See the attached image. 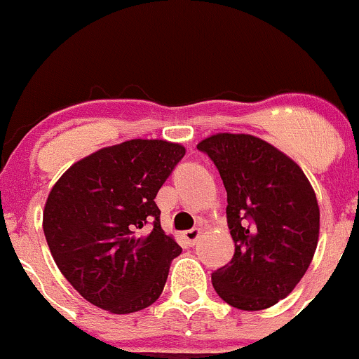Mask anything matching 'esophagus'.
Wrapping results in <instances>:
<instances>
[{"label": "esophagus", "mask_w": 359, "mask_h": 359, "mask_svg": "<svg viewBox=\"0 0 359 359\" xmlns=\"http://www.w3.org/2000/svg\"><path fill=\"white\" fill-rule=\"evenodd\" d=\"M200 236H201V229L200 228H193V229H189V231L182 233V238L186 240L189 245H194V243H196V240L200 238Z\"/></svg>", "instance_id": "esophagus-1"}]
</instances>
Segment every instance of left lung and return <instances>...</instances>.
I'll return each instance as SVG.
<instances>
[{
    "label": "left lung",
    "instance_id": "8db88e82",
    "mask_svg": "<svg viewBox=\"0 0 359 359\" xmlns=\"http://www.w3.org/2000/svg\"><path fill=\"white\" fill-rule=\"evenodd\" d=\"M196 147L219 170L235 242L212 286L231 307L264 311L286 298L311 266L319 240L314 187L290 156L254 135L215 133Z\"/></svg>",
    "mask_w": 359,
    "mask_h": 359
}]
</instances>
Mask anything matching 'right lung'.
<instances>
[{
	"instance_id": "obj_1",
	"label": "right lung",
	"mask_w": 359,
	"mask_h": 359,
	"mask_svg": "<svg viewBox=\"0 0 359 359\" xmlns=\"http://www.w3.org/2000/svg\"><path fill=\"white\" fill-rule=\"evenodd\" d=\"M184 154L180 144L135 138L73 163L52 186L43 208L48 249L96 307L131 314L163 293L182 249L163 231L154 198Z\"/></svg>"
}]
</instances>
